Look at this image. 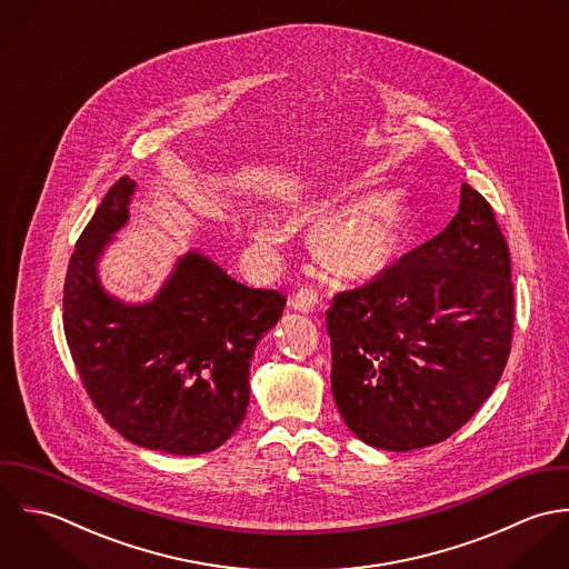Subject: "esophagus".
<instances>
[{
	"label": "esophagus",
	"mask_w": 569,
	"mask_h": 569,
	"mask_svg": "<svg viewBox=\"0 0 569 569\" xmlns=\"http://www.w3.org/2000/svg\"><path fill=\"white\" fill-rule=\"evenodd\" d=\"M292 308L299 312H315L319 306V295L312 288H299L292 299H290Z\"/></svg>",
	"instance_id": "1"
}]
</instances>
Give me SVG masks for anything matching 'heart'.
<instances>
[{
  "instance_id": "obj_1",
  "label": "heart",
  "mask_w": 569,
  "mask_h": 569,
  "mask_svg": "<svg viewBox=\"0 0 569 569\" xmlns=\"http://www.w3.org/2000/svg\"><path fill=\"white\" fill-rule=\"evenodd\" d=\"M407 232L405 209L393 196H376L345 209L312 237L319 263L341 281L378 274L398 254Z\"/></svg>"
}]
</instances>
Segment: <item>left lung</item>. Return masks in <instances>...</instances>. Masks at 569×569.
<instances>
[{"label":"left lung","mask_w":569,"mask_h":569,"mask_svg":"<svg viewBox=\"0 0 569 569\" xmlns=\"http://www.w3.org/2000/svg\"><path fill=\"white\" fill-rule=\"evenodd\" d=\"M510 252L492 207L461 184L433 239L335 295L332 393L358 440L385 451L445 442L497 387L510 356Z\"/></svg>","instance_id":"left-lung-1"}]
</instances>
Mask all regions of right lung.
<instances>
[{"label": "right lung", "instance_id": "1", "mask_svg": "<svg viewBox=\"0 0 569 569\" xmlns=\"http://www.w3.org/2000/svg\"><path fill=\"white\" fill-rule=\"evenodd\" d=\"M133 180L120 178L83 228L63 286V330L81 382L127 442L209 453L243 422L250 360L286 297L248 288L200 252L182 257L158 297L124 306L99 283L97 261L129 218Z\"/></svg>", "mask_w": 569, "mask_h": 569}]
</instances>
